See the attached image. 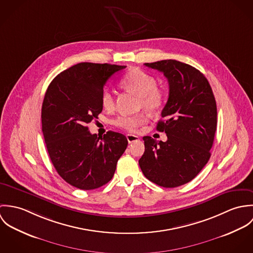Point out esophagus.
<instances>
[{
    "label": "esophagus",
    "instance_id": "obj_1",
    "mask_svg": "<svg viewBox=\"0 0 253 253\" xmlns=\"http://www.w3.org/2000/svg\"><path fill=\"white\" fill-rule=\"evenodd\" d=\"M126 139L128 141V143H132V142H135V141H138L139 138L138 136L134 135V134H127L126 135Z\"/></svg>",
    "mask_w": 253,
    "mask_h": 253
}]
</instances>
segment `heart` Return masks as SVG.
<instances>
[{
    "label": "heart",
    "mask_w": 253,
    "mask_h": 253,
    "mask_svg": "<svg viewBox=\"0 0 253 253\" xmlns=\"http://www.w3.org/2000/svg\"><path fill=\"white\" fill-rule=\"evenodd\" d=\"M124 88L137 94L139 96V107L145 111L156 114L159 113L165 105L166 93L158 87L157 80L139 69H132L126 73L121 80ZM101 104L103 108L112 111L115 108V96L112 90L105 89L101 95ZM147 118L143 114L134 116H120L114 121V125L130 132L135 131L139 126L144 125Z\"/></svg>",
    "instance_id": "obj_1"
}]
</instances>
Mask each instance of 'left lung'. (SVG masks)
<instances>
[{
	"instance_id": "8db88e82",
	"label": "left lung",
	"mask_w": 253,
	"mask_h": 253,
	"mask_svg": "<svg viewBox=\"0 0 253 253\" xmlns=\"http://www.w3.org/2000/svg\"><path fill=\"white\" fill-rule=\"evenodd\" d=\"M144 65L164 73L169 81V99L157 125L168 140L144 136L139 167L155 184L178 187L194 179L211 158L217 126L215 98L205 75L189 64L168 59Z\"/></svg>"
}]
</instances>
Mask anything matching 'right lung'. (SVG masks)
<instances>
[{
  "label": "right lung",
  "mask_w": 253,
  "mask_h": 253,
  "mask_svg": "<svg viewBox=\"0 0 253 253\" xmlns=\"http://www.w3.org/2000/svg\"><path fill=\"white\" fill-rule=\"evenodd\" d=\"M126 66L82 62L58 74L42 106V130L57 173L81 190L97 189L112 179L126 137L109 130L91 134L87 124L102 112L101 95L109 78Z\"/></svg>",
  "instance_id": "add662e5"
}]
</instances>
